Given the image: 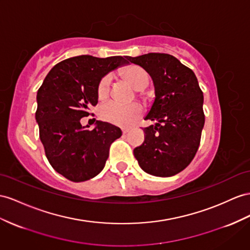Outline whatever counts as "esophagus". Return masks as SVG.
<instances>
[{"label": "esophagus", "instance_id": "1", "mask_svg": "<svg viewBox=\"0 0 250 250\" xmlns=\"http://www.w3.org/2000/svg\"><path fill=\"white\" fill-rule=\"evenodd\" d=\"M129 131H130V129H127V127H125V129H123V133L124 134H126Z\"/></svg>", "mask_w": 250, "mask_h": 250}]
</instances>
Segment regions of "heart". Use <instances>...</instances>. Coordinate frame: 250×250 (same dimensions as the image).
<instances>
[{
  "label": "heart",
  "mask_w": 250,
  "mask_h": 250,
  "mask_svg": "<svg viewBox=\"0 0 250 250\" xmlns=\"http://www.w3.org/2000/svg\"><path fill=\"white\" fill-rule=\"evenodd\" d=\"M124 76L131 83V85L142 91L149 84V74L146 70L138 65H130L124 70ZM110 77L105 76L99 82L97 95L99 99H104L110 91ZM100 114L104 119L114 125L121 126H129L136 123L142 114V106L138 104H123L116 101H108L101 106Z\"/></svg>",
  "instance_id": "heart-1"
}]
</instances>
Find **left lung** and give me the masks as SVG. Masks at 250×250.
Here are the masks:
<instances>
[{"label": "left lung", "mask_w": 250, "mask_h": 250, "mask_svg": "<svg viewBox=\"0 0 250 250\" xmlns=\"http://www.w3.org/2000/svg\"><path fill=\"white\" fill-rule=\"evenodd\" d=\"M153 80L155 98L145 120V142L134 156L146 173L168 177L180 173L195 156L205 124L204 96L195 74L175 57L150 53L129 57Z\"/></svg>", "instance_id": "1"}]
</instances>
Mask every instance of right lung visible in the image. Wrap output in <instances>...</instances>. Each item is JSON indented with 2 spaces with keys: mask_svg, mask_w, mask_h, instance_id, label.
<instances>
[{
  "mask_svg": "<svg viewBox=\"0 0 250 250\" xmlns=\"http://www.w3.org/2000/svg\"><path fill=\"white\" fill-rule=\"evenodd\" d=\"M129 64L126 57L82 55L63 60L49 70L37 93L36 120L52 167L67 180L79 183L104 168L110 146L123 135L118 126L97 120L93 130L80 119L98 102L100 80Z\"/></svg>",
  "mask_w": 250,
  "mask_h": 250,
  "instance_id": "1",
  "label": "right lung"
}]
</instances>
